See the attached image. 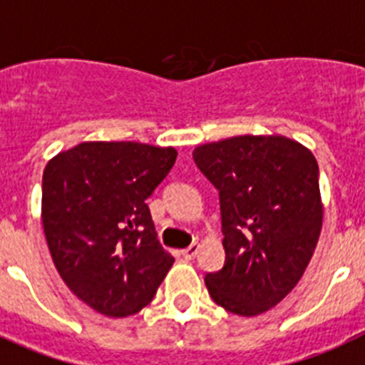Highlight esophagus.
Wrapping results in <instances>:
<instances>
[{
	"label": "esophagus",
	"mask_w": 365,
	"mask_h": 365,
	"mask_svg": "<svg viewBox=\"0 0 365 365\" xmlns=\"http://www.w3.org/2000/svg\"><path fill=\"white\" fill-rule=\"evenodd\" d=\"M197 252H198V243H192V245H189L187 249L182 250V256L185 259H192L195 256H197Z\"/></svg>",
	"instance_id": "34e87169"
}]
</instances>
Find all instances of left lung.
Segmentation results:
<instances>
[{
	"mask_svg": "<svg viewBox=\"0 0 365 365\" xmlns=\"http://www.w3.org/2000/svg\"><path fill=\"white\" fill-rule=\"evenodd\" d=\"M192 159L219 191L222 269L207 272L211 299L226 312L258 315L301 280L319 240V167L280 135H241L198 146Z\"/></svg>",
	"mask_w": 365,
	"mask_h": 365,
	"instance_id": "1",
	"label": "left lung"
}]
</instances>
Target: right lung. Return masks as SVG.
<instances>
[{
    "mask_svg": "<svg viewBox=\"0 0 365 365\" xmlns=\"http://www.w3.org/2000/svg\"><path fill=\"white\" fill-rule=\"evenodd\" d=\"M176 155L140 143H81L46 165L42 226L51 258L73 295L100 314L140 312L173 267L146 198Z\"/></svg>",
    "mask_w": 365,
    "mask_h": 365,
    "instance_id": "right-lung-1",
    "label": "right lung"
}]
</instances>
